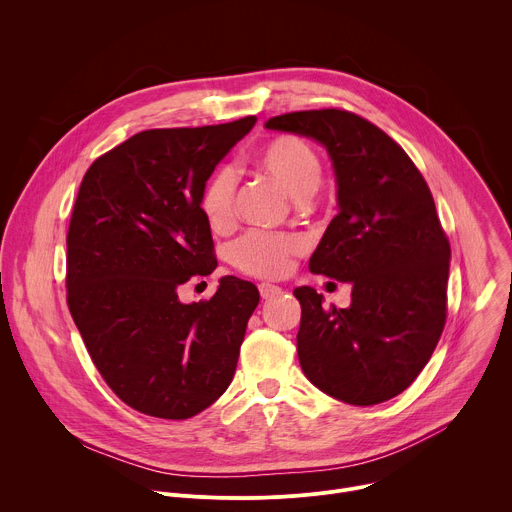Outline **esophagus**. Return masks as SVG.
Segmentation results:
<instances>
[{
	"mask_svg": "<svg viewBox=\"0 0 512 512\" xmlns=\"http://www.w3.org/2000/svg\"><path fill=\"white\" fill-rule=\"evenodd\" d=\"M259 294H261L263 300H269V298L281 294V287L271 285V283H261V285H259Z\"/></svg>",
	"mask_w": 512,
	"mask_h": 512,
	"instance_id": "esophagus-1",
	"label": "esophagus"
}]
</instances>
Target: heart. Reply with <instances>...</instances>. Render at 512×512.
<instances>
[{"instance_id": "b5f03b06", "label": "heart", "mask_w": 512, "mask_h": 512, "mask_svg": "<svg viewBox=\"0 0 512 512\" xmlns=\"http://www.w3.org/2000/svg\"><path fill=\"white\" fill-rule=\"evenodd\" d=\"M255 164L271 176L296 202L314 196L322 184V162L312 145L294 135H279L263 143L255 152ZM237 172L231 166L214 170L204 182L200 194V210L214 231L231 227L235 216ZM302 249V241L294 235L249 233L233 245V263L245 273L257 277H277L289 257Z\"/></svg>"}]
</instances>
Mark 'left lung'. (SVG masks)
I'll list each match as a JSON object with an SVG mask.
<instances>
[{"label": "left lung", "instance_id": "8db88e82", "mask_svg": "<svg viewBox=\"0 0 512 512\" xmlns=\"http://www.w3.org/2000/svg\"><path fill=\"white\" fill-rule=\"evenodd\" d=\"M265 125L320 143L336 178L338 214L310 271L350 283L352 300L324 308L314 287L294 289L302 371L338 401H389L423 371L446 324L452 253L433 196L399 145L354 113L298 111Z\"/></svg>", "mask_w": 512, "mask_h": 512}]
</instances>
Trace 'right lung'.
<instances>
[{
  "label": "right lung",
  "instance_id": "obj_1",
  "mask_svg": "<svg viewBox=\"0 0 512 512\" xmlns=\"http://www.w3.org/2000/svg\"><path fill=\"white\" fill-rule=\"evenodd\" d=\"M255 121L135 133L81 182L68 308L107 385L145 415L194 417L233 381L257 287L229 275L198 304H182L178 287L216 267L200 194Z\"/></svg>",
  "mask_w": 512,
  "mask_h": 512
}]
</instances>
